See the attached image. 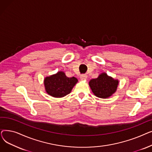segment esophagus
Returning a JSON list of instances; mask_svg holds the SVG:
<instances>
[{
  "label": "esophagus",
  "mask_w": 152,
  "mask_h": 152,
  "mask_svg": "<svg viewBox=\"0 0 152 152\" xmlns=\"http://www.w3.org/2000/svg\"><path fill=\"white\" fill-rule=\"evenodd\" d=\"M80 78L81 79H82V80H86V79L87 78V76L85 74H83L80 76Z\"/></svg>",
  "instance_id": "34e87169"
}]
</instances>
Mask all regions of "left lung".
<instances>
[{
    "label": "left lung",
    "instance_id": "obj_1",
    "mask_svg": "<svg viewBox=\"0 0 152 152\" xmlns=\"http://www.w3.org/2000/svg\"><path fill=\"white\" fill-rule=\"evenodd\" d=\"M118 85V81L102 73L96 79H93L89 82V86L93 93L99 98L105 99L110 97L115 92Z\"/></svg>",
    "mask_w": 152,
    "mask_h": 152
}]
</instances>
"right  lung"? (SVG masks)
Segmentation results:
<instances>
[{
	"label": "right lung",
	"instance_id": "1",
	"mask_svg": "<svg viewBox=\"0 0 152 152\" xmlns=\"http://www.w3.org/2000/svg\"><path fill=\"white\" fill-rule=\"evenodd\" d=\"M77 82L75 77H68L62 71L47 77L44 79V85L48 94L54 97H63L70 93Z\"/></svg>",
	"mask_w": 152,
	"mask_h": 152
}]
</instances>
